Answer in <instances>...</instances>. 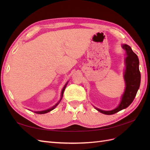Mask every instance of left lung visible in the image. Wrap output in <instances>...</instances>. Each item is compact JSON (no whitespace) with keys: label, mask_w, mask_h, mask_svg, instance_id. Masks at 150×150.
<instances>
[{"label":"left lung","mask_w":150,"mask_h":150,"mask_svg":"<svg viewBox=\"0 0 150 150\" xmlns=\"http://www.w3.org/2000/svg\"><path fill=\"white\" fill-rule=\"evenodd\" d=\"M122 47L126 52L125 59L126 70L124 73V79L126 83L125 91L122 94L121 101L117 108L111 111H104L96 108V110L104 115H111L128 107L134 100L139 88L141 82V74L139 69V59L137 54L130 46L123 44Z\"/></svg>","instance_id":"obj_1"}]
</instances>
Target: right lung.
<instances>
[{
	"label": "right lung",
	"instance_id": "right-lung-1",
	"mask_svg": "<svg viewBox=\"0 0 150 150\" xmlns=\"http://www.w3.org/2000/svg\"><path fill=\"white\" fill-rule=\"evenodd\" d=\"M67 83L65 84V86H64V88H63V89H62V92H61V97L60 100L59 101V102L56 104V105H54L53 107L48 109V110H44V111H35L34 112L37 113V114H45V113H47V112H49V111H52V110H54V109L58 105V104L59 103V102L61 101V99H62V96H63V93H64V90H65V89H66V85H67Z\"/></svg>",
	"mask_w": 150,
	"mask_h": 150
}]
</instances>
